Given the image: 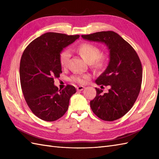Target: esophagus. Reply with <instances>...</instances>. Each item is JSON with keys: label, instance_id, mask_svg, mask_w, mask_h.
Here are the masks:
<instances>
[{"label": "esophagus", "instance_id": "esophagus-1", "mask_svg": "<svg viewBox=\"0 0 159 159\" xmlns=\"http://www.w3.org/2000/svg\"><path fill=\"white\" fill-rule=\"evenodd\" d=\"M84 88H85V87L83 86H79V87H76V89L78 91H83L84 89Z\"/></svg>", "mask_w": 159, "mask_h": 159}]
</instances>
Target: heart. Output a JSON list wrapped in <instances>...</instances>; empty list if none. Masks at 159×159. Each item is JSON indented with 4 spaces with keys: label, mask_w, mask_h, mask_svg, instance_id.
Masks as SVG:
<instances>
[{
    "label": "heart",
    "mask_w": 159,
    "mask_h": 159,
    "mask_svg": "<svg viewBox=\"0 0 159 159\" xmlns=\"http://www.w3.org/2000/svg\"><path fill=\"white\" fill-rule=\"evenodd\" d=\"M77 50L83 58L88 63L92 64L95 68L103 69L106 67L108 58L107 56L101 55V50L98 46L89 43H85L78 47ZM71 53L69 50L65 49L61 52L59 55V63L62 67H66L68 65ZM89 78V75L88 74H84V75L74 74L70 77V79L72 82L83 84Z\"/></svg>",
    "instance_id": "1"
}]
</instances>
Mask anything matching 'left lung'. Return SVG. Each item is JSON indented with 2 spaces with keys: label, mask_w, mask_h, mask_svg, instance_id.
I'll return each instance as SVG.
<instances>
[{
  "label": "left lung",
  "mask_w": 159,
  "mask_h": 159,
  "mask_svg": "<svg viewBox=\"0 0 159 159\" xmlns=\"http://www.w3.org/2000/svg\"><path fill=\"white\" fill-rule=\"evenodd\" d=\"M84 39L101 42L109 50V62L96 80L97 85L109 86L107 93L96 88L90 101L94 114L104 121H114L127 113L135 102L142 81V66L135 50L113 31H101L81 35Z\"/></svg>",
  "instance_id": "left-lung-1"
}]
</instances>
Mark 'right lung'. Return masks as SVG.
I'll list each match as a JSON object with an SVG mask.
<instances>
[{"label": "right lung", "mask_w": 159, "mask_h": 159, "mask_svg": "<svg viewBox=\"0 0 159 159\" xmlns=\"http://www.w3.org/2000/svg\"><path fill=\"white\" fill-rule=\"evenodd\" d=\"M79 38V35L46 33L30 43L22 54L20 64L22 93L30 109L42 120L53 121L61 117L76 92L70 85L59 89L54 85V78L62 73L61 52Z\"/></svg>", "instance_id": "obj_1"}]
</instances>
